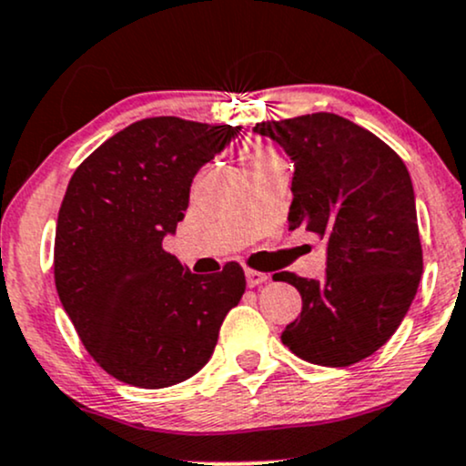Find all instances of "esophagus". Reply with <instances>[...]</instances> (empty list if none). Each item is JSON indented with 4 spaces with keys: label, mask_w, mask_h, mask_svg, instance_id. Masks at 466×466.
Listing matches in <instances>:
<instances>
[{
    "label": "esophagus",
    "mask_w": 466,
    "mask_h": 466,
    "mask_svg": "<svg viewBox=\"0 0 466 466\" xmlns=\"http://www.w3.org/2000/svg\"><path fill=\"white\" fill-rule=\"evenodd\" d=\"M245 278H248V287H258V284H265L268 276L262 271H256V268H245Z\"/></svg>",
    "instance_id": "obj_1"
}]
</instances>
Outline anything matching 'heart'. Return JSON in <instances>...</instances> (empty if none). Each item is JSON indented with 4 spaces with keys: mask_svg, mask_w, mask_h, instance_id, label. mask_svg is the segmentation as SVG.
I'll return each mask as SVG.
<instances>
[{
    "mask_svg": "<svg viewBox=\"0 0 466 466\" xmlns=\"http://www.w3.org/2000/svg\"><path fill=\"white\" fill-rule=\"evenodd\" d=\"M240 160H243L245 171L254 173L273 165V162H279L282 158L267 143L258 141V138H248V141L240 145Z\"/></svg>",
    "mask_w": 466,
    "mask_h": 466,
    "instance_id": "b5f03b06",
    "label": "heart"
}]
</instances>
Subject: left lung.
I'll return each mask as SVG.
<instances>
[{
    "label": "left lung",
    "mask_w": 466,
    "mask_h": 466,
    "mask_svg": "<svg viewBox=\"0 0 466 466\" xmlns=\"http://www.w3.org/2000/svg\"><path fill=\"white\" fill-rule=\"evenodd\" d=\"M254 130L295 162L290 229L328 243L321 282L276 273L301 295L282 343L321 367L360 362L395 334L421 279L410 173L382 138L332 112L260 121Z\"/></svg>",
    "instance_id": "8db88e82"
}]
</instances>
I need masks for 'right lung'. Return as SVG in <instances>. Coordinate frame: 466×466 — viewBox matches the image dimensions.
I'll use <instances>...</instances> for the list:
<instances>
[{"label":"right lung","instance_id":"1","mask_svg":"<svg viewBox=\"0 0 466 466\" xmlns=\"http://www.w3.org/2000/svg\"><path fill=\"white\" fill-rule=\"evenodd\" d=\"M238 132L147 116L99 145L69 179L54 240L56 290L82 345L119 382L165 389L198 373L245 293L238 262L198 276L162 249L188 208L195 173Z\"/></svg>","mask_w":466,"mask_h":466}]
</instances>
